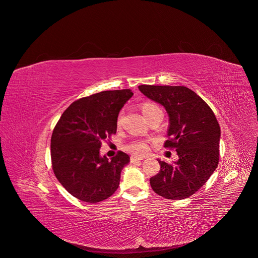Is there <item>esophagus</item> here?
<instances>
[{"label": "esophagus", "instance_id": "1", "mask_svg": "<svg viewBox=\"0 0 258 258\" xmlns=\"http://www.w3.org/2000/svg\"><path fill=\"white\" fill-rule=\"evenodd\" d=\"M143 159H144L143 157H137V156H132V157H131V162L135 163V162H137V161H141V160H143Z\"/></svg>", "mask_w": 258, "mask_h": 258}]
</instances>
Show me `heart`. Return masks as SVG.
I'll use <instances>...</instances> for the list:
<instances>
[{"label": "heart", "mask_w": 258, "mask_h": 258, "mask_svg": "<svg viewBox=\"0 0 258 258\" xmlns=\"http://www.w3.org/2000/svg\"><path fill=\"white\" fill-rule=\"evenodd\" d=\"M142 111H143L144 115L146 116V118L149 119L155 113L161 111V110L158 106H156L153 103H144L142 105ZM120 122H121V116L119 115L118 119H117V124L119 125ZM125 148L127 151H130L131 153H133L135 155H143L149 149L148 145H147V143L144 141H133L125 146Z\"/></svg>", "instance_id": "heart-1"}]
</instances>
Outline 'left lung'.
I'll use <instances>...</instances> for the list:
<instances>
[{
	"label": "left lung",
	"instance_id": "obj_1",
	"mask_svg": "<svg viewBox=\"0 0 258 258\" xmlns=\"http://www.w3.org/2000/svg\"><path fill=\"white\" fill-rule=\"evenodd\" d=\"M149 99L161 104L168 113L165 148L175 149L178 160L159 161V172L150 178L153 191L171 200L196 193L217 167L220 127L207 105L192 90L180 86H139Z\"/></svg>",
	"mask_w": 258,
	"mask_h": 258
}]
</instances>
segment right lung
I'll return each mask as SVG.
<instances>
[{
  "label": "right lung",
  "instance_id": "add662e5",
  "mask_svg": "<svg viewBox=\"0 0 258 258\" xmlns=\"http://www.w3.org/2000/svg\"><path fill=\"white\" fill-rule=\"evenodd\" d=\"M131 90L104 91L73 102L61 115L51 138L53 171L61 185L82 201L97 203L117 190L130 156L118 151L100 156L102 142L116 134L120 109Z\"/></svg>",
  "mask_w": 258,
  "mask_h": 258
}]
</instances>
